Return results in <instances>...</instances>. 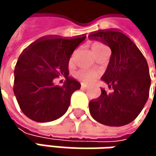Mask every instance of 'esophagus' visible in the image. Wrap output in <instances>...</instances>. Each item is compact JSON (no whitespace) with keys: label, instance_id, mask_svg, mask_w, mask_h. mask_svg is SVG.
Here are the masks:
<instances>
[{"label":"esophagus","instance_id":"esophagus-1","mask_svg":"<svg viewBox=\"0 0 156 156\" xmlns=\"http://www.w3.org/2000/svg\"><path fill=\"white\" fill-rule=\"evenodd\" d=\"M81 88H82V89H86V88H87V86H86L85 84H81Z\"/></svg>","mask_w":156,"mask_h":156}]
</instances>
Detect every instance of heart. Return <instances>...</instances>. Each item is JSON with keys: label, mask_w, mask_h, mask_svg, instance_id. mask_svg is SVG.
<instances>
[{"label": "heart", "mask_w": 156, "mask_h": 156, "mask_svg": "<svg viewBox=\"0 0 156 156\" xmlns=\"http://www.w3.org/2000/svg\"><path fill=\"white\" fill-rule=\"evenodd\" d=\"M105 48H107L106 45H104L103 43L98 42V41H96V42H94L92 44V50H93L94 54H97L98 51H100L101 49H103ZM73 61H74V55L71 56V58L69 59V63L72 64ZM75 77L78 78V79H79V80L85 82V83H89V82H91L95 78V74L92 71H89V70L79 69V70H78L75 73Z\"/></svg>", "instance_id": "b5f03b06"}]
</instances>
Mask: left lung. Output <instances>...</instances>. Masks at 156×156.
I'll return each instance as SVG.
<instances>
[{
  "label": "left lung",
  "mask_w": 156,
  "mask_h": 156,
  "mask_svg": "<svg viewBox=\"0 0 156 156\" xmlns=\"http://www.w3.org/2000/svg\"><path fill=\"white\" fill-rule=\"evenodd\" d=\"M88 37L111 48L108 66L101 79L113 89L108 94L101 88L100 97L89 102V112L100 124L127 125L137 117L149 97L151 78L147 61L137 46L119 30H98Z\"/></svg>",
  "instance_id": "left-lung-1"
}]
</instances>
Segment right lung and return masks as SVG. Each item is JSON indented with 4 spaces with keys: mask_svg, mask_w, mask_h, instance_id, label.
Masks as SVG:
<instances>
[{
    "mask_svg": "<svg viewBox=\"0 0 156 156\" xmlns=\"http://www.w3.org/2000/svg\"><path fill=\"white\" fill-rule=\"evenodd\" d=\"M86 35L74 38L44 36L20 55L14 69L13 92L23 114L30 119L45 123L61 117L70 105L80 83L69 77V58ZM63 76L64 84L53 79Z\"/></svg>",
    "mask_w": 156,
    "mask_h": 156,
    "instance_id": "right-lung-1",
    "label": "right lung"
}]
</instances>
